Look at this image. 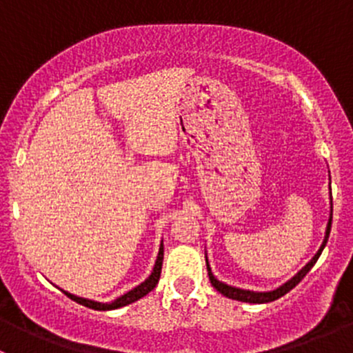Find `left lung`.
Masks as SVG:
<instances>
[{"instance_id":"obj_1","label":"left lung","mask_w":353,"mask_h":353,"mask_svg":"<svg viewBox=\"0 0 353 353\" xmlns=\"http://www.w3.org/2000/svg\"><path fill=\"white\" fill-rule=\"evenodd\" d=\"M331 210H333V206H331ZM331 219L333 216L330 215V220H328V227H326V236H325V241H323L321 248H319V251L316 252L314 258L311 259V261L307 263V265L304 266V268L301 270V272L297 273V275L294 276L292 280H288L285 285H282L280 288H276V290L273 292H251V290H241V288H236V287H230V285H225V283L219 282V280L213 276L212 270H210L208 266V261H206V270H208V276H210V282H212V285L216 288V290L220 292L222 295H225V297L229 299H234V301H243V302H252V304H263V302H272V301H276V299H280L282 295H285L287 292H290L292 288L297 285L299 282H301L302 279H304L305 275L309 273V270L314 266V263L318 261V258L321 256L323 249H325L326 243H328V237H330V230H331Z\"/></svg>"}]
</instances>
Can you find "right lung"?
<instances>
[{"mask_svg": "<svg viewBox=\"0 0 353 353\" xmlns=\"http://www.w3.org/2000/svg\"><path fill=\"white\" fill-rule=\"evenodd\" d=\"M162 261H163V245H160V251H159V256H157V261H155V266H154V272H152V275L148 276V279L145 280L141 285L133 288V290H130L128 294L121 295L119 299H116L114 302H109V304H102V302L88 301V299H81V297H77V295H73V294H68V292H65V290H63V292H65V294L71 299V301L78 302V304L85 305V307L95 309V311H110V309L123 307V305L131 304V302L138 301V299H141L143 295H147L148 292L154 290L155 285L159 283V280H160V272H162Z\"/></svg>", "mask_w": 353, "mask_h": 353, "instance_id": "right-lung-1", "label": "right lung"}]
</instances>
